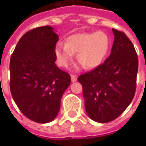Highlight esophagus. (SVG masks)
Here are the masks:
<instances>
[{"mask_svg": "<svg viewBox=\"0 0 146 146\" xmlns=\"http://www.w3.org/2000/svg\"><path fill=\"white\" fill-rule=\"evenodd\" d=\"M76 80H77V76L76 75H71V81L72 82H75V81H76Z\"/></svg>", "mask_w": 146, "mask_h": 146, "instance_id": "34e87169", "label": "esophagus"}]
</instances>
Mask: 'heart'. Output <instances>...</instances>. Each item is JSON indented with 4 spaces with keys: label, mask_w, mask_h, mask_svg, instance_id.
<instances>
[{
    "label": "heart",
    "mask_w": 146,
    "mask_h": 146,
    "mask_svg": "<svg viewBox=\"0 0 146 146\" xmlns=\"http://www.w3.org/2000/svg\"><path fill=\"white\" fill-rule=\"evenodd\" d=\"M110 46V37L102 31L76 33L67 39L66 44L56 45L55 55L58 65L66 67L77 52V60L87 69H93L104 60Z\"/></svg>",
    "instance_id": "obj_1"
}]
</instances>
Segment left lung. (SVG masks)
<instances>
[{"instance_id": "8db88e82", "label": "left lung", "mask_w": 146, "mask_h": 146, "mask_svg": "<svg viewBox=\"0 0 146 146\" xmlns=\"http://www.w3.org/2000/svg\"><path fill=\"white\" fill-rule=\"evenodd\" d=\"M114 34L111 54L104 62L78 77L86 112L93 120L108 123L120 116L134 98L138 58L135 47L121 31Z\"/></svg>"}]
</instances>
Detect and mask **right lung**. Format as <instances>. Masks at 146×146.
<instances>
[{
	"label": "right lung",
	"mask_w": 146,
	"mask_h": 146,
	"mask_svg": "<svg viewBox=\"0 0 146 146\" xmlns=\"http://www.w3.org/2000/svg\"><path fill=\"white\" fill-rule=\"evenodd\" d=\"M58 40L51 27H37L21 37L11 56L12 98L24 116L40 123L56 117L71 82L70 74L55 65Z\"/></svg>",
	"instance_id": "obj_1"
}]
</instances>
